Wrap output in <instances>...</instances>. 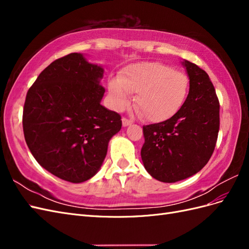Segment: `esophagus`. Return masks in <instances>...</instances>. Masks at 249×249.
Instances as JSON below:
<instances>
[{
  "label": "esophagus",
  "mask_w": 249,
  "mask_h": 249,
  "mask_svg": "<svg viewBox=\"0 0 249 249\" xmlns=\"http://www.w3.org/2000/svg\"><path fill=\"white\" fill-rule=\"evenodd\" d=\"M132 123H133V122H132L131 119H127V118H125V117H123V125H124V126L130 125Z\"/></svg>",
  "instance_id": "esophagus-1"
}]
</instances>
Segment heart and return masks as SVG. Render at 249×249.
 Returning <instances> with one entry per match:
<instances>
[{"label":"heart","mask_w":249,"mask_h":249,"mask_svg":"<svg viewBox=\"0 0 249 249\" xmlns=\"http://www.w3.org/2000/svg\"><path fill=\"white\" fill-rule=\"evenodd\" d=\"M110 102L116 110L129 105L136 92L135 105L143 118L165 122L184 105L189 92V79L182 71L161 62H140L126 66L120 76L108 82Z\"/></svg>","instance_id":"b5f03b06"}]
</instances>
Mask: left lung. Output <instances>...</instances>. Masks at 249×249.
<instances>
[{"label":"left lung","mask_w":249,"mask_h":249,"mask_svg":"<svg viewBox=\"0 0 249 249\" xmlns=\"http://www.w3.org/2000/svg\"><path fill=\"white\" fill-rule=\"evenodd\" d=\"M190 80L184 105L162 123L143 125L141 158L147 172L164 183L189 178L209 162L219 132V101L208 73L183 62Z\"/></svg>","instance_id":"8db88e82"}]
</instances>
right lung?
I'll return each instance as SVG.
<instances>
[{
  "instance_id": "add662e5",
  "label": "right lung",
  "mask_w": 249,
  "mask_h": 249,
  "mask_svg": "<svg viewBox=\"0 0 249 249\" xmlns=\"http://www.w3.org/2000/svg\"><path fill=\"white\" fill-rule=\"evenodd\" d=\"M104 70L79 53L44 69L28 90L22 129L30 152L52 175L82 183L99 171L109 140L122 129L118 113L101 105Z\"/></svg>"
}]
</instances>
